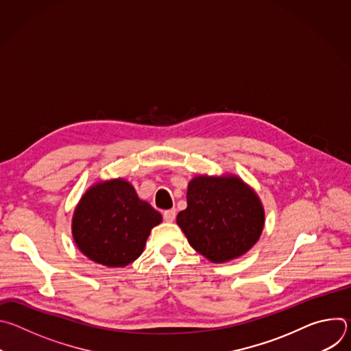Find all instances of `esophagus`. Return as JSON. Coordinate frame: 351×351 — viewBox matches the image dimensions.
<instances>
[{
    "label": "esophagus",
    "instance_id": "34e87169",
    "mask_svg": "<svg viewBox=\"0 0 351 351\" xmlns=\"http://www.w3.org/2000/svg\"><path fill=\"white\" fill-rule=\"evenodd\" d=\"M162 215H164V219H165L167 222H173L175 218H176V210H175V208L167 210V211H164Z\"/></svg>",
    "mask_w": 351,
    "mask_h": 351
}]
</instances>
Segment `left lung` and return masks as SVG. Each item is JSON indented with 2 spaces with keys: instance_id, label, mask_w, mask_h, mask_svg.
I'll list each match as a JSON object with an SVG mask.
<instances>
[{
  "instance_id": "left-lung-1",
  "label": "left lung",
  "mask_w": 351,
  "mask_h": 351,
  "mask_svg": "<svg viewBox=\"0 0 351 351\" xmlns=\"http://www.w3.org/2000/svg\"><path fill=\"white\" fill-rule=\"evenodd\" d=\"M176 221L195 252L213 263H225L257 243L264 210L257 194L239 178L197 176L187 187V208Z\"/></svg>"
}]
</instances>
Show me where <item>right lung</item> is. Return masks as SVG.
<instances>
[{
    "label": "right lung",
    "instance_id": "right-lung-1",
    "mask_svg": "<svg viewBox=\"0 0 351 351\" xmlns=\"http://www.w3.org/2000/svg\"><path fill=\"white\" fill-rule=\"evenodd\" d=\"M162 217L140 199L122 179L98 183L82 197L72 221L80 252L106 267H126L141 253L145 240Z\"/></svg>",
    "mask_w": 351,
    "mask_h": 351
}]
</instances>
